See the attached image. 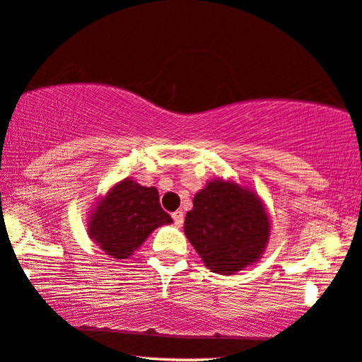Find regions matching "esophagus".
Here are the masks:
<instances>
[{
  "label": "esophagus",
  "mask_w": 362,
  "mask_h": 362,
  "mask_svg": "<svg viewBox=\"0 0 362 362\" xmlns=\"http://www.w3.org/2000/svg\"><path fill=\"white\" fill-rule=\"evenodd\" d=\"M172 219H174V224L177 226V228H180V226L183 224V213L175 211L174 214H172Z\"/></svg>",
  "instance_id": "obj_1"
}]
</instances>
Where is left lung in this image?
Returning a JSON list of instances; mask_svg holds the SVG:
<instances>
[{"label":"left lung","instance_id":"1","mask_svg":"<svg viewBox=\"0 0 362 362\" xmlns=\"http://www.w3.org/2000/svg\"><path fill=\"white\" fill-rule=\"evenodd\" d=\"M183 230L204 267L229 276L258 262L272 226L255 192L235 182L214 179L193 198Z\"/></svg>","mask_w":362,"mask_h":362}]
</instances>
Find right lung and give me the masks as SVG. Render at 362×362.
Here are the masks:
<instances>
[{
	"label": "right lung",
	"mask_w": 362,
	"mask_h": 362,
	"mask_svg": "<svg viewBox=\"0 0 362 362\" xmlns=\"http://www.w3.org/2000/svg\"><path fill=\"white\" fill-rule=\"evenodd\" d=\"M170 223L154 187L125 179L97 202L88 221V234L107 255L125 260L156 228Z\"/></svg>",
	"instance_id": "1"
}]
</instances>
